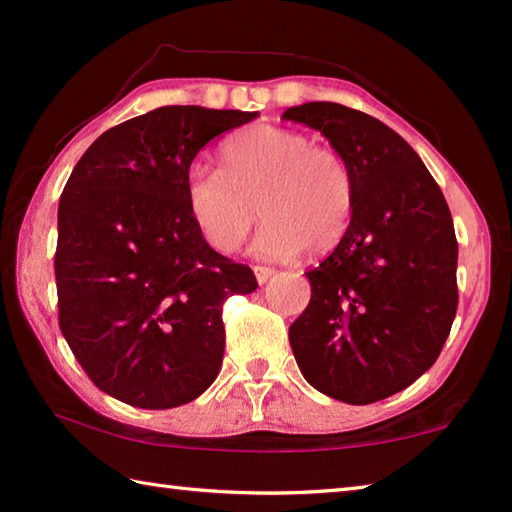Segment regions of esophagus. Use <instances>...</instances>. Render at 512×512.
Listing matches in <instances>:
<instances>
[{
    "instance_id": "34e87169",
    "label": "esophagus",
    "mask_w": 512,
    "mask_h": 512,
    "mask_svg": "<svg viewBox=\"0 0 512 512\" xmlns=\"http://www.w3.org/2000/svg\"><path fill=\"white\" fill-rule=\"evenodd\" d=\"M275 275L273 268L268 266H255V277H257V284H266L271 277Z\"/></svg>"
}]
</instances>
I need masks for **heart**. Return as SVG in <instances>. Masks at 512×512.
I'll return each mask as SVG.
<instances>
[{
	"label": "heart",
	"mask_w": 512,
	"mask_h": 512,
	"mask_svg": "<svg viewBox=\"0 0 512 512\" xmlns=\"http://www.w3.org/2000/svg\"><path fill=\"white\" fill-rule=\"evenodd\" d=\"M189 216L210 246L232 253L259 216L255 250L291 259L325 255L348 235L357 185L348 160L305 133L255 124L221 146V169L194 162L185 173Z\"/></svg>",
	"instance_id": "1"
}]
</instances>
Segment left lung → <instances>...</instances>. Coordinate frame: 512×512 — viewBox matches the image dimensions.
<instances>
[{
  "mask_svg": "<svg viewBox=\"0 0 512 512\" xmlns=\"http://www.w3.org/2000/svg\"><path fill=\"white\" fill-rule=\"evenodd\" d=\"M282 117L323 133L357 185L348 235L305 273L311 300L289 327L293 357L316 391L348 404L379 402L424 375L452 329V214L420 155L379 119L332 101Z\"/></svg>",
  "mask_w": 512,
  "mask_h": 512,
  "instance_id": "left-lung-1",
  "label": "left lung"
}]
</instances>
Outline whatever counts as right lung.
<instances>
[{
  "label": "right lung",
  "instance_id": "1",
  "mask_svg": "<svg viewBox=\"0 0 512 512\" xmlns=\"http://www.w3.org/2000/svg\"><path fill=\"white\" fill-rule=\"evenodd\" d=\"M257 112L164 106L92 142L58 203V323L103 393L173 409L221 370L223 300L253 293L189 216L185 173L203 146Z\"/></svg>",
  "mask_w": 512,
  "mask_h": 512
}]
</instances>
